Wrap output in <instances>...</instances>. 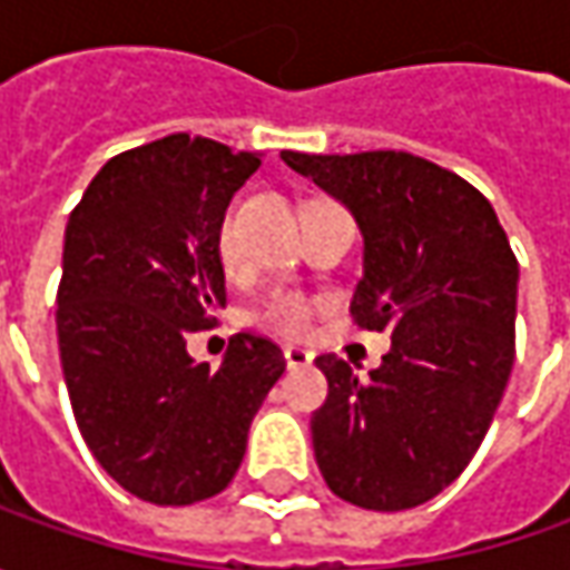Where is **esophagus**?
Returning <instances> with one entry per match:
<instances>
[{
    "mask_svg": "<svg viewBox=\"0 0 570 570\" xmlns=\"http://www.w3.org/2000/svg\"><path fill=\"white\" fill-rule=\"evenodd\" d=\"M314 362V355L307 352V348H301V345H285V364L295 371V367H307V364Z\"/></svg>",
    "mask_w": 570,
    "mask_h": 570,
    "instance_id": "1",
    "label": "esophagus"
}]
</instances>
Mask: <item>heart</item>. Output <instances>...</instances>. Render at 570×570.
Listing matches in <instances>:
<instances>
[{
  "instance_id": "heart-1",
  "label": "heart",
  "mask_w": 570,
  "mask_h": 570,
  "mask_svg": "<svg viewBox=\"0 0 570 570\" xmlns=\"http://www.w3.org/2000/svg\"><path fill=\"white\" fill-rule=\"evenodd\" d=\"M215 244H218V256L225 263V269H237L240 266V244H237V206H230L218 225V234H215ZM320 301L317 297L304 295V292H273L259 304L256 311V326L269 330L275 336H288V340H301L311 323L317 317Z\"/></svg>"
}]
</instances>
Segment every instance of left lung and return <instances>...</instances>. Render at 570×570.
I'll return each instance as SVG.
<instances>
[{"instance_id": "left-lung-1", "label": "left lung", "mask_w": 570, "mask_h": 570, "mask_svg": "<svg viewBox=\"0 0 570 570\" xmlns=\"http://www.w3.org/2000/svg\"><path fill=\"white\" fill-rule=\"evenodd\" d=\"M285 165L348 206L364 234L358 330L390 333L367 381L320 355L330 381L314 456L342 501L405 511L470 466L514 367L517 256L492 203L409 151L304 155Z\"/></svg>"}]
</instances>
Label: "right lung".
I'll return each instance as SVG.
<instances>
[{
  "mask_svg": "<svg viewBox=\"0 0 570 570\" xmlns=\"http://www.w3.org/2000/svg\"><path fill=\"white\" fill-rule=\"evenodd\" d=\"M259 158L187 132L129 148L66 225L56 333L69 403L95 460L148 504L228 489L285 371L256 333H237L222 367L187 355L189 333L225 307L215 234Z\"/></svg>",
  "mask_w": 570,
  "mask_h": 570,
  "instance_id": "add662e5",
  "label": "right lung"
}]
</instances>
